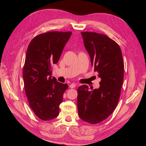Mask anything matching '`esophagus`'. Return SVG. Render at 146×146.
<instances>
[{
  "label": "esophagus",
  "mask_w": 146,
  "mask_h": 146,
  "mask_svg": "<svg viewBox=\"0 0 146 146\" xmlns=\"http://www.w3.org/2000/svg\"><path fill=\"white\" fill-rule=\"evenodd\" d=\"M76 84H75L74 83H71L69 85V88H74L75 87H76Z\"/></svg>",
  "instance_id": "obj_1"
}]
</instances>
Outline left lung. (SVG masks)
Instances as JSON below:
<instances>
[{
	"instance_id": "8db88e82",
	"label": "left lung",
	"mask_w": 146,
	"mask_h": 146,
	"mask_svg": "<svg viewBox=\"0 0 146 146\" xmlns=\"http://www.w3.org/2000/svg\"><path fill=\"white\" fill-rule=\"evenodd\" d=\"M81 34L91 65L101 81L98 89L90 91L86 85L78 87V115L83 121L95 124L107 119L116 107L122 86L124 64L121 48L113 39L96 32Z\"/></svg>"
}]
</instances>
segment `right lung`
I'll list each match as a JSON object with an SVG mask.
<instances>
[{"label":"right lung","mask_w":146,"mask_h":146,"mask_svg":"<svg viewBox=\"0 0 146 146\" xmlns=\"http://www.w3.org/2000/svg\"><path fill=\"white\" fill-rule=\"evenodd\" d=\"M71 32H49L35 36L27 48L23 69L26 96L35 115L43 121L59 114L67 84L52 78V66L58 63Z\"/></svg>","instance_id":"1"}]
</instances>
